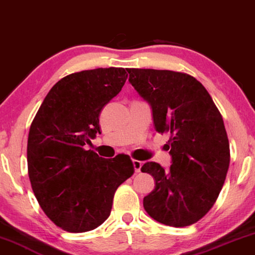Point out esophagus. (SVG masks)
I'll return each mask as SVG.
<instances>
[{"label": "esophagus", "instance_id": "1", "mask_svg": "<svg viewBox=\"0 0 255 255\" xmlns=\"http://www.w3.org/2000/svg\"><path fill=\"white\" fill-rule=\"evenodd\" d=\"M132 163H133V168H134V172H135V173H139V172H140V169H141V166H142L141 161H139V160H133V161H132Z\"/></svg>", "mask_w": 255, "mask_h": 255}]
</instances>
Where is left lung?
I'll return each mask as SVG.
<instances>
[{
    "instance_id": "left-lung-1",
    "label": "left lung",
    "mask_w": 255,
    "mask_h": 255,
    "mask_svg": "<svg viewBox=\"0 0 255 255\" xmlns=\"http://www.w3.org/2000/svg\"><path fill=\"white\" fill-rule=\"evenodd\" d=\"M128 81L151 106L159 133L169 132L172 166L149 161L141 167L155 181L144 209L156 222L183 228L212 208L230 165V145L222 115L207 89L186 73L128 68Z\"/></svg>"
}]
</instances>
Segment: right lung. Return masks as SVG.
I'll return each mask as SVG.
<instances>
[{
  "label": "right lung",
  "instance_id": "obj_1",
  "mask_svg": "<svg viewBox=\"0 0 255 255\" xmlns=\"http://www.w3.org/2000/svg\"><path fill=\"white\" fill-rule=\"evenodd\" d=\"M124 68L73 73L52 87L30 127L27 170L38 203L67 232L96 229L110 216L115 191L134 172L130 156L104 159L85 149L100 133L103 107L123 88Z\"/></svg>",
  "mask_w": 255,
  "mask_h": 255
}]
</instances>
